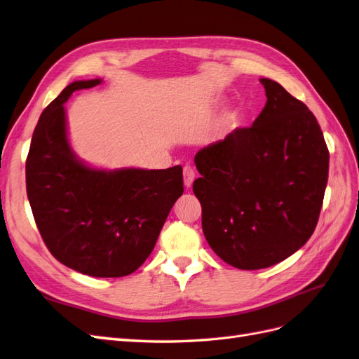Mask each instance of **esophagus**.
I'll list each match as a JSON object with an SVG mask.
<instances>
[{"mask_svg":"<svg viewBox=\"0 0 359 359\" xmlns=\"http://www.w3.org/2000/svg\"><path fill=\"white\" fill-rule=\"evenodd\" d=\"M194 179H196V171L191 165H185L183 167V182H185V187L189 188L192 185Z\"/></svg>","mask_w":359,"mask_h":359,"instance_id":"obj_1","label":"esophagus"}]
</instances>
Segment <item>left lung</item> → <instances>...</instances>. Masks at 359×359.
Masks as SVG:
<instances>
[{
	"label": "left lung",
	"mask_w": 359,
	"mask_h": 359,
	"mask_svg": "<svg viewBox=\"0 0 359 359\" xmlns=\"http://www.w3.org/2000/svg\"><path fill=\"white\" fill-rule=\"evenodd\" d=\"M260 83V116L197 153L192 185L210 248L243 271L280 263L311 238L330 168L313 112L275 81Z\"/></svg>",
	"instance_id": "1"
}]
</instances>
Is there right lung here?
Segmentation results:
<instances>
[{"instance_id":"obj_1","label":"right lung","mask_w":359,"mask_h":359,"mask_svg":"<svg viewBox=\"0 0 359 359\" xmlns=\"http://www.w3.org/2000/svg\"><path fill=\"white\" fill-rule=\"evenodd\" d=\"M100 79L75 81L45 108L27 156V196L54 257L99 278L135 272L155 248L172 204L183 194L182 167H87L67 140L65 102Z\"/></svg>"}]
</instances>
